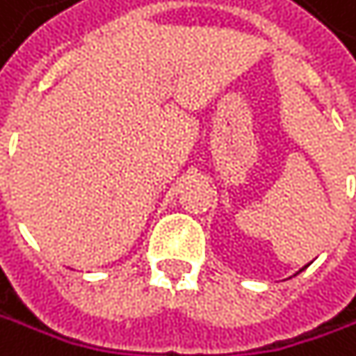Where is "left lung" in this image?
Listing matches in <instances>:
<instances>
[{
    "mask_svg": "<svg viewBox=\"0 0 356 356\" xmlns=\"http://www.w3.org/2000/svg\"><path fill=\"white\" fill-rule=\"evenodd\" d=\"M306 266H308V264H306ZM306 266H304V268H306ZM304 268H302V270H304Z\"/></svg>",
    "mask_w": 356,
    "mask_h": 356,
    "instance_id": "left-lung-1",
    "label": "left lung"
}]
</instances>
